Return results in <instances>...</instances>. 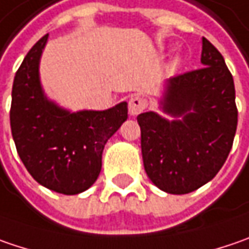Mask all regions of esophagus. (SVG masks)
Returning a JSON list of instances; mask_svg holds the SVG:
<instances>
[{"mask_svg":"<svg viewBox=\"0 0 249 249\" xmlns=\"http://www.w3.org/2000/svg\"><path fill=\"white\" fill-rule=\"evenodd\" d=\"M147 107V102L141 96H132L128 103V110L131 115H138L141 114Z\"/></svg>","mask_w":249,"mask_h":249,"instance_id":"obj_1","label":"esophagus"}]
</instances>
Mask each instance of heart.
I'll list each match as a JSON object with an SVG mask.
<instances>
[{"label": "heart", "mask_w": 249, "mask_h": 249, "mask_svg": "<svg viewBox=\"0 0 249 249\" xmlns=\"http://www.w3.org/2000/svg\"><path fill=\"white\" fill-rule=\"evenodd\" d=\"M179 65H181V58H179V57H176L174 60L170 62V68H171V70H177Z\"/></svg>", "instance_id": "b5f03b06"}]
</instances>
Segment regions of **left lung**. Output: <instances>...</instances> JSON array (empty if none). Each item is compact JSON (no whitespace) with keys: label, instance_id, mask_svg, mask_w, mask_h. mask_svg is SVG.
<instances>
[{"label":"left lung","instance_id":"obj_1","mask_svg":"<svg viewBox=\"0 0 249 249\" xmlns=\"http://www.w3.org/2000/svg\"><path fill=\"white\" fill-rule=\"evenodd\" d=\"M202 68L166 82L160 108L138 115L145 171L164 192L182 195L209 182L223 167L237 129L232 75L223 55L202 37Z\"/></svg>","mask_w":249,"mask_h":249}]
</instances>
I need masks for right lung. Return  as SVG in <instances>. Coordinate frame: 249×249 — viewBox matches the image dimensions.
I'll return each instance as SVG.
<instances>
[{"mask_svg":"<svg viewBox=\"0 0 249 249\" xmlns=\"http://www.w3.org/2000/svg\"><path fill=\"white\" fill-rule=\"evenodd\" d=\"M47 38L49 35L38 40L17 71L11 131L18 155L38 184L58 194L76 195L99 177L104 145L126 121L128 104L71 113L49 100L38 75Z\"/></svg>","mask_w":249,"mask_h":249,"instance_id":"1","label":"right lung"}]
</instances>
